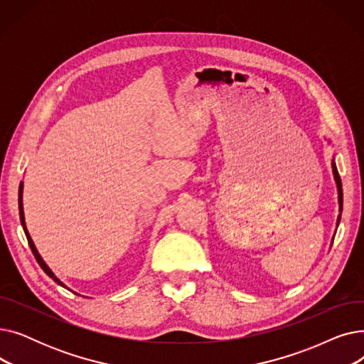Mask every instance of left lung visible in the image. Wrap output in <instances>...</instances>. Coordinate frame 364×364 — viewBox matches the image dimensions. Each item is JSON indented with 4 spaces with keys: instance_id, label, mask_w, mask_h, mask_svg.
<instances>
[{
    "instance_id": "left-lung-1",
    "label": "left lung",
    "mask_w": 364,
    "mask_h": 364,
    "mask_svg": "<svg viewBox=\"0 0 364 364\" xmlns=\"http://www.w3.org/2000/svg\"><path fill=\"white\" fill-rule=\"evenodd\" d=\"M332 168H333V176H335V181H336V186H338V198H339V208L342 209V183H341V177H339V172L336 169V165L335 162H332ZM339 223V220H338Z\"/></svg>"
}]
</instances>
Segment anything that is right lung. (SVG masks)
Masks as SVG:
<instances>
[{
    "mask_svg": "<svg viewBox=\"0 0 364 364\" xmlns=\"http://www.w3.org/2000/svg\"><path fill=\"white\" fill-rule=\"evenodd\" d=\"M22 190H23V183H21V187H18V213H21V221H22V225H23V230H25V235H26L28 243H29V246H31V251H32V254H33L35 259L38 261V264H40L41 269L46 272V274H48V276H50V277H51L57 284L65 286L59 279H57V277L53 274V272L48 269V265L43 261L41 255L38 254L36 247H35V245H33V242H32V239H31V236H29V233H28V230H26V225H25V217H23V205H22Z\"/></svg>",
    "mask_w": 364,
    "mask_h": 364,
    "instance_id": "right-lung-1",
    "label": "right lung"
}]
</instances>
